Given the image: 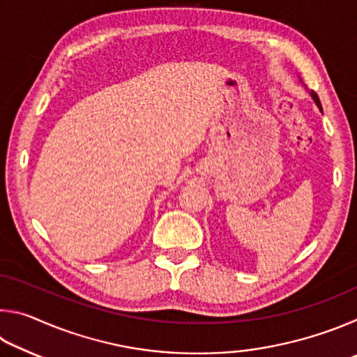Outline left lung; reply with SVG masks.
Wrapping results in <instances>:
<instances>
[{
	"instance_id": "left-lung-1",
	"label": "left lung",
	"mask_w": 357,
	"mask_h": 357,
	"mask_svg": "<svg viewBox=\"0 0 357 357\" xmlns=\"http://www.w3.org/2000/svg\"><path fill=\"white\" fill-rule=\"evenodd\" d=\"M310 96L313 98V100H315V104L318 105V108L319 110H321V102H319V99H318V96H317V93H313V91H310Z\"/></svg>"
}]
</instances>
